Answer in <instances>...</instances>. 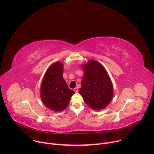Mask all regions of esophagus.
Returning a JSON list of instances; mask_svg holds the SVG:
<instances>
[{
	"mask_svg": "<svg viewBox=\"0 0 154 154\" xmlns=\"http://www.w3.org/2000/svg\"><path fill=\"white\" fill-rule=\"evenodd\" d=\"M73 91H74L75 92H78V91H79V89H78V88H75L73 89Z\"/></svg>",
	"mask_w": 154,
	"mask_h": 154,
	"instance_id": "esophagus-1",
	"label": "esophagus"
}]
</instances>
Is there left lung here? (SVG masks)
I'll use <instances>...</instances> for the list:
<instances>
[{"instance_id":"8db88e82","label":"left lung","mask_w":154,"mask_h":154,"mask_svg":"<svg viewBox=\"0 0 154 154\" xmlns=\"http://www.w3.org/2000/svg\"><path fill=\"white\" fill-rule=\"evenodd\" d=\"M84 75L79 91L84 102L94 110L106 108L113 96L111 80L103 65L94 60L81 65Z\"/></svg>"}]
</instances>
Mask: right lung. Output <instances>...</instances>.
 Here are the masks:
<instances>
[{
    "mask_svg": "<svg viewBox=\"0 0 154 154\" xmlns=\"http://www.w3.org/2000/svg\"><path fill=\"white\" fill-rule=\"evenodd\" d=\"M63 64L51 65L43 78L40 96L43 104L50 110L60 112L68 106L75 92L70 89L63 78Z\"/></svg>",
    "mask_w": 154,
    "mask_h": 154,
    "instance_id": "add662e5",
    "label": "right lung"
}]
</instances>
